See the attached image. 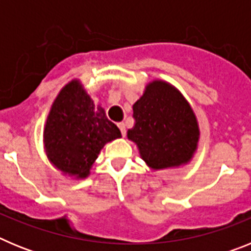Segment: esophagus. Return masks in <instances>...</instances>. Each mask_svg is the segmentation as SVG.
Listing matches in <instances>:
<instances>
[{
  "instance_id": "1",
  "label": "esophagus",
  "mask_w": 251,
  "mask_h": 251,
  "mask_svg": "<svg viewBox=\"0 0 251 251\" xmlns=\"http://www.w3.org/2000/svg\"><path fill=\"white\" fill-rule=\"evenodd\" d=\"M117 126H118V128L119 129H121V132H122V136H126V124L123 123V122H121V123H118L117 124Z\"/></svg>"
}]
</instances>
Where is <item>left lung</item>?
<instances>
[{"label": "left lung", "instance_id": "left-lung-1", "mask_svg": "<svg viewBox=\"0 0 251 251\" xmlns=\"http://www.w3.org/2000/svg\"><path fill=\"white\" fill-rule=\"evenodd\" d=\"M134 126L127 136L153 170L191 159L199 142L196 117L182 95L165 81H153L133 105Z\"/></svg>", "mask_w": 251, "mask_h": 251}]
</instances>
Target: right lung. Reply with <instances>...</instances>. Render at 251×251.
<instances>
[{"instance_id": "add662e5", "label": "right lung", "mask_w": 251, "mask_h": 251, "mask_svg": "<svg viewBox=\"0 0 251 251\" xmlns=\"http://www.w3.org/2000/svg\"><path fill=\"white\" fill-rule=\"evenodd\" d=\"M121 130L108 121L79 81L63 88L51 106L44 138L50 161L60 171L86 177L106 142L119 138Z\"/></svg>"}]
</instances>
